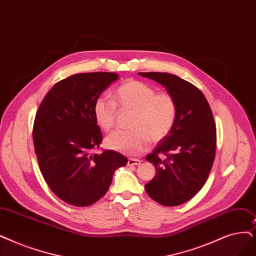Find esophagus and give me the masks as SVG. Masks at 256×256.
Here are the masks:
<instances>
[{"mask_svg":"<svg viewBox=\"0 0 256 256\" xmlns=\"http://www.w3.org/2000/svg\"><path fill=\"white\" fill-rule=\"evenodd\" d=\"M139 164H141V160H139V159H132V158H130V159H128V166L139 165Z\"/></svg>","mask_w":256,"mask_h":256,"instance_id":"obj_1","label":"esophagus"}]
</instances>
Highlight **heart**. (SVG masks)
Instances as JSON below:
<instances>
[{
	"instance_id": "heart-1",
	"label": "heart",
	"mask_w": 256,
	"mask_h": 256,
	"mask_svg": "<svg viewBox=\"0 0 256 256\" xmlns=\"http://www.w3.org/2000/svg\"><path fill=\"white\" fill-rule=\"evenodd\" d=\"M114 100L120 110H130L128 130H118L106 137L110 150L128 156H136L158 142L172 130L178 114L176 99L168 92H156L150 84L130 80L116 88ZM106 96H99L93 106L97 126L110 132L115 126L116 106Z\"/></svg>"
}]
</instances>
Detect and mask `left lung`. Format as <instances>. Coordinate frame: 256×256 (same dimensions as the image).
I'll return each mask as SVG.
<instances>
[{"label": "left lung", "mask_w": 256, "mask_h": 256, "mask_svg": "<svg viewBox=\"0 0 256 256\" xmlns=\"http://www.w3.org/2000/svg\"><path fill=\"white\" fill-rule=\"evenodd\" d=\"M138 74L163 86L178 106L170 134L146 156L157 174L144 187L154 201L163 206L181 205L201 190L212 168L216 148L214 115L204 94L179 76L161 72ZM161 154L166 158H161Z\"/></svg>", "instance_id": "1"}]
</instances>
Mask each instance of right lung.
<instances>
[{
	"mask_svg": "<svg viewBox=\"0 0 256 256\" xmlns=\"http://www.w3.org/2000/svg\"><path fill=\"white\" fill-rule=\"evenodd\" d=\"M118 78L110 72L69 76L54 84L36 112L32 136L40 170L51 190L73 206L102 198L115 170L128 163L115 150L92 152L102 141L94 102Z\"/></svg>",
	"mask_w": 256,
	"mask_h": 256,
	"instance_id": "obj_1",
	"label": "right lung"
}]
</instances>
